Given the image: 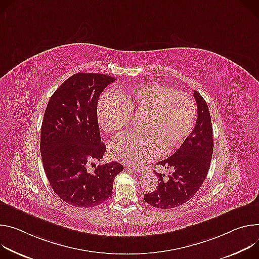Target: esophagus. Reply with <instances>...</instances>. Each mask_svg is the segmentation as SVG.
Returning <instances> with one entry per match:
<instances>
[{
    "mask_svg": "<svg viewBox=\"0 0 259 259\" xmlns=\"http://www.w3.org/2000/svg\"><path fill=\"white\" fill-rule=\"evenodd\" d=\"M130 167H131V168H135V169H137V170H140V169L142 168V166L137 165V164H131V165H130Z\"/></svg>",
    "mask_w": 259,
    "mask_h": 259,
    "instance_id": "esophagus-1",
    "label": "esophagus"
}]
</instances>
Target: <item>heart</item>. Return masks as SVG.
Returning a JSON list of instances; mask_svg holds the SVG:
<instances>
[{
  "instance_id": "1",
  "label": "heart",
  "mask_w": 259,
  "mask_h": 259,
  "mask_svg": "<svg viewBox=\"0 0 259 259\" xmlns=\"http://www.w3.org/2000/svg\"><path fill=\"white\" fill-rule=\"evenodd\" d=\"M133 116L144 119L139 135H123L110 144L113 158L140 162L179 148L191 135L196 116L192 97L160 83L140 84L131 92L104 94L98 104L100 125L109 134L125 127Z\"/></svg>"
}]
</instances>
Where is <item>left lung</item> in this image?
Listing matches in <instances>:
<instances>
[{"mask_svg": "<svg viewBox=\"0 0 259 259\" xmlns=\"http://www.w3.org/2000/svg\"><path fill=\"white\" fill-rule=\"evenodd\" d=\"M197 105V119L188 139L168 158L157 164L168 169V175L154 171L157 188L144 195L145 202L159 209H170L183 205L196 193L204 183L210 167L214 142L208 105L196 91L193 93Z\"/></svg>", "mask_w": 259, "mask_h": 259, "instance_id": "obj_1", "label": "left lung"}]
</instances>
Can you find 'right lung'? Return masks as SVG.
<instances>
[{
  "label": "right lung",
  "instance_id": "obj_1",
  "mask_svg": "<svg viewBox=\"0 0 259 259\" xmlns=\"http://www.w3.org/2000/svg\"><path fill=\"white\" fill-rule=\"evenodd\" d=\"M114 77L77 73L51 96L41 127L40 150L46 177L66 203L79 208L96 207L111 196L113 181L122 164L112 161L86 168L106 151L101 142L98 101Z\"/></svg>",
  "mask_w": 259,
  "mask_h": 259
}]
</instances>
